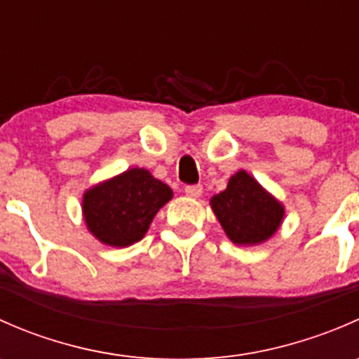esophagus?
Listing matches in <instances>:
<instances>
[{"label": "esophagus", "instance_id": "1", "mask_svg": "<svg viewBox=\"0 0 359 359\" xmlns=\"http://www.w3.org/2000/svg\"><path fill=\"white\" fill-rule=\"evenodd\" d=\"M203 193V187L200 184H193V186H186V194L189 198H200Z\"/></svg>", "mask_w": 359, "mask_h": 359}]
</instances>
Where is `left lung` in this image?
I'll use <instances>...</instances> for the list:
<instances>
[{
	"label": "left lung",
	"instance_id": "1",
	"mask_svg": "<svg viewBox=\"0 0 359 359\" xmlns=\"http://www.w3.org/2000/svg\"><path fill=\"white\" fill-rule=\"evenodd\" d=\"M227 238L236 245H259L269 240L283 220L285 208L245 170L229 179L226 191L210 200Z\"/></svg>",
	"mask_w": 359,
	"mask_h": 359
}]
</instances>
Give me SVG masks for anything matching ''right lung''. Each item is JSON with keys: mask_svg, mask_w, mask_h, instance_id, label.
Returning a JSON list of instances; mask_svg holds the SVG:
<instances>
[{"mask_svg": "<svg viewBox=\"0 0 359 359\" xmlns=\"http://www.w3.org/2000/svg\"><path fill=\"white\" fill-rule=\"evenodd\" d=\"M172 196V189L151 172L130 168L83 194V217L104 245L130 247L142 240L158 210Z\"/></svg>", "mask_w": 359, "mask_h": 359, "instance_id": "1", "label": "right lung"}]
</instances>
